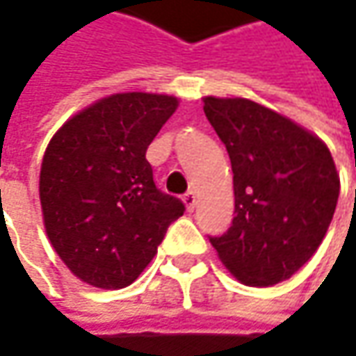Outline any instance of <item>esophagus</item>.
<instances>
[{
    "instance_id": "obj_1",
    "label": "esophagus",
    "mask_w": 356,
    "mask_h": 356,
    "mask_svg": "<svg viewBox=\"0 0 356 356\" xmlns=\"http://www.w3.org/2000/svg\"><path fill=\"white\" fill-rule=\"evenodd\" d=\"M184 204H186V210L188 212H194V208H196V194L194 192H188V194H184Z\"/></svg>"
}]
</instances>
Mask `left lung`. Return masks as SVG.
I'll return each instance as SVG.
<instances>
[{
	"label": "left lung",
	"mask_w": 356,
	"mask_h": 356,
	"mask_svg": "<svg viewBox=\"0 0 356 356\" xmlns=\"http://www.w3.org/2000/svg\"><path fill=\"white\" fill-rule=\"evenodd\" d=\"M204 113L226 144L236 210L210 236L222 264L241 283L289 280L317 252L339 200L335 162L315 134L248 99H204Z\"/></svg>",
	"instance_id": "8db88e82"
}]
</instances>
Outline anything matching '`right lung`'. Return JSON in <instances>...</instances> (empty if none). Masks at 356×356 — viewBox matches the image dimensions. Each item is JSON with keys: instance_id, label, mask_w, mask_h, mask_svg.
<instances>
[{"instance_id": "obj_1", "label": "right lung", "mask_w": 356, "mask_h": 356, "mask_svg": "<svg viewBox=\"0 0 356 356\" xmlns=\"http://www.w3.org/2000/svg\"><path fill=\"white\" fill-rule=\"evenodd\" d=\"M176 97L118 92L69 118L51 138L39 176L49 241L92 287L122 289L154 257L184 204L160 192L146 148Z\"/></svg>"}]
</instances>
